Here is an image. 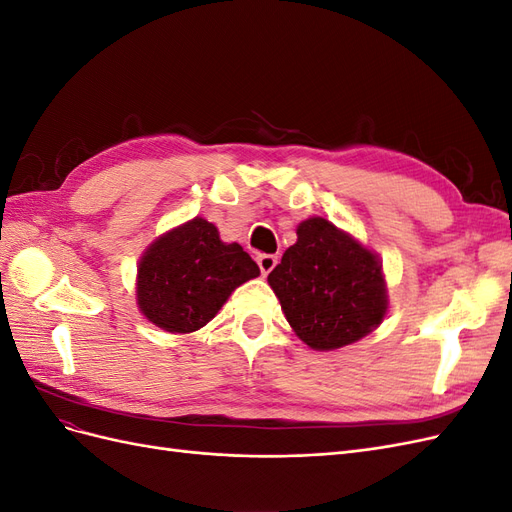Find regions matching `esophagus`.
Segmentation results:
<instances>
[{
  "instance_id": "obj_1",
  "label": "esophagus",
  "mask_w": 512,
  "mask_h": 512,
  "mask_svg": "<svg viewBox=\"0 0 512 512\" xmlns=\"http://www.w3.org/2000/svg\"><path fill=\"white\" fill-rule=\"evenodd\" d=\"M256 262H258V267H260V273L267 277L275 269V265H277V256H273V254H258Z\"/></svg>"
}]
</instances>
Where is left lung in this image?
<instances>
[{
  "instance_id": "8db88e82",
  "label": "left lung",
  "mask_w": 512,
  "mask_h": 512,
  "mask_svg": "<svg viewBox=\"0 0 512 512\" xmlns=\"http://www.w3.org/2000/svg\"><path fill=\"white\" fill-rule=\"evenodd\" d=\"M267 282L292 331L314 350L359 342L389 309L378 256L324 218L299 224L297 243Z\"/></svg>"
}]
</instances>
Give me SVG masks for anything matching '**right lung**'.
Instances as JSON below:
<instances>
[{
  "label": "right lung",
  "instance_id": "add662e5",
  "mask_svg": "<svg viewBox=\"0 0 512 512\" xmlns=\"http://www.w3.org/2000/svg\"><path fill=\"white\" fill-rule=\"evenodd\" d=\"M260 275L239 243H224L211 222L194 218L153 241L138 262L136 303L168 333L198 331L235 288Z\"/></svg>",
  "mask_w": 512,
  "mask_h": 512
}]
</instances>
